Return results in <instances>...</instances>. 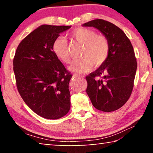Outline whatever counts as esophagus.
<instances>
[{"label":"esophagus","mask_w":153,"mask_h":153,"mask_svg":"<svg viewBox=\"0 0 153 153\" xmlns=\"http://www.w3.org/2000/svg\"><path fill=\"white\" fill-rule=\"evenodd\" d=\"M74 76H78V77H81V75L77 74H74Z\"/></svg>","instance_id":"obj_1"}]
</instances>
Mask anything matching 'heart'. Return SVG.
Returning <instances> with one entry per match:
<instances>
[{
	"label": "heart",
	"mask_w": 153,
	"mask_h": 153,
	"mask_svg": "<svg viewBox=\"0 0 153 153\" xmlns=\"http://www.w3.org/2000/svg\"><path fill=\"white\" fill-rule=\"evenodd\" d=\"M71 37L76 42L83 45L80 60L72 63L70 70L85 73L89 72L94 66H101L108 58L110 45L105 35L96 34L95 31L88 28H77L71 33ZM52 51L56 58L65 64L70 62L69 44L66 39L58 37L52 44Z\"/></svg>",
	"instance_id": "obj_1"
}]
</instances>
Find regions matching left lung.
<instances>
[{
	"label": "left lung",
	"mask_w": 153,
	"mask_h": 153,
	"mask_svg": "<svg viewBox=\"0 0 153 153\" xmlns=\"http://www.w3.org/2000/svg\"><path fill=\"white\" fill-rule=\"evenodd\" d=\"M83 26L97 28L109 42L108 58L85 79L86 93L95 108L114 111L122 107L132 93L137 68L133 47L125 33L107 21L96 19Z\"/></svg>",
	"instance_id": "left-lung-1"
}]
</instances>
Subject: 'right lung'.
<instances>
[{
    "label": "right lung",
    "mask_w": 153,
    "mask_h": 153,
    "mask_svg": "<svg viewBox=\"0 0 153 153\" xmlns=\"http://www.w3.org/2000/svg\"><path fill=\"white\" fill-rule=\"evenodd\" d=\"M70 28L40 26L22 39L13 59L19 93L31 110L47 119L62 118L70 108L72 75L51 49L54 39Z\"/></svg>",
    "instance_id": "add662e5"
}]
</instances>
